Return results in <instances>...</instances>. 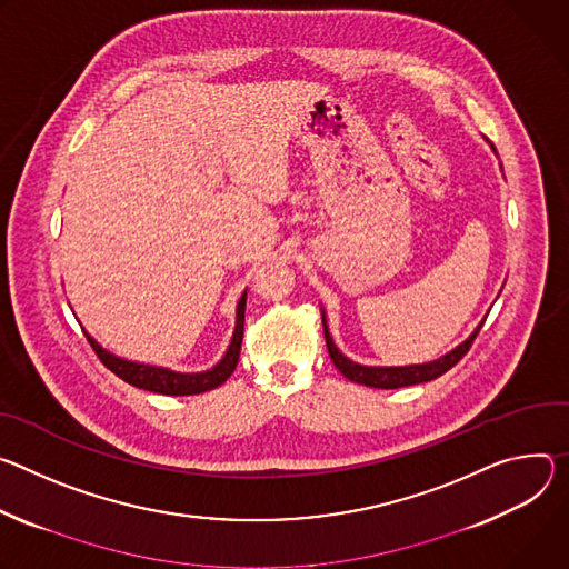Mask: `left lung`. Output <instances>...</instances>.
Returning a JSON list of instances; mask_svg holds the SVG:
<instances>
[{"label": "left lung", "instance_id": "obj_1", "mask_svg": "<svg viewBox=\"0 0 569 569\" xmlns=\"http://www.w3.org/2000/svg\"><path fill=\"white\" fill-rule=\"evenodd\" d=\"M488 142V140H486ZM490 144V142H488ZM490 149L497 153L495 144H490ZM321 317H323V335H326V343H328V352L335 361V366L339 368V372L343 377H348L350 382L363 385V387H372V389H400V387H411V385H422V382H431L436 377H440L443 372H448L472 346L475 337L479 335L483 321L470 332V337L466 341H461L457 348H452L450 352L440 355L433 361H425V363H411V366H363L359 361H352L350 357H346L332 335H330V326H328V317L326 309L321 307Z\"/></svg>", "mask_w": 569, "mask_h": 569}]
</instances>
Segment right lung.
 Listing matches in <instances>:
<instances>
[{
	"label": "right lung",
	"mask_w": 569,
	"mask_h": 569,
	"mask_svg": "<svg viewBox=\"0 0 569 569\" xmlns=\"http://www.w3.org/2000/svg\"><path fill=\"white\" fill-rule=\"evenodd\" d=\"M243 313H246V291L241 293L237 309H234V330L228 343L226 355L208 370L201 372H178L164 366H153V363H142V361H131L112 355L106 350L94 337H90L86 330V337L99 359L103 361L106 368H110L117 377H121L123 382H129L131 387L151 391V393H162V396H199L206 391H212L221 387L232 370L237 368L239 361V350H241V339H243Z\"/></svg>",
	"instance_id": "add662e5"
}]
</instances>
